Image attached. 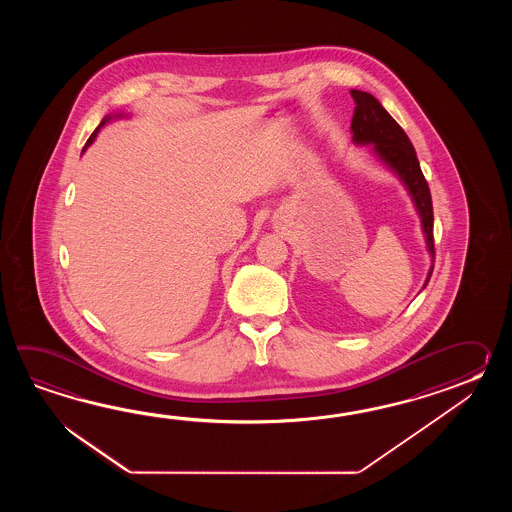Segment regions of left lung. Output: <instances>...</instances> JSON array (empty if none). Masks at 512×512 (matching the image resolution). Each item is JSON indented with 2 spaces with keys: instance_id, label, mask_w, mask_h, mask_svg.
I'll return each mask as SVG.
<instances>
[{
  "instance_id": "8db88e82",
  "label": "left lung",
  "mask_w": 512,
  "mask_h": 512,
  "mask_svg": "<svg viewBox=\"0 0 512 512\" xmlns=\"http://www.w3.org/2000/svg\"><path fill=\"white\" fill-rule=\"evenodd\" d=\"M351 97L355 100V111L351 119L353 141L357 144H371L373 153L397 174L408 194L414 199L415 208L421 218V227L425 232L426 247L432 256L426 287L434 271V208L430 188L417 161V153L403 128L382 108L377 98L359 89H351Z\"/></svg>"
}]
</instances>
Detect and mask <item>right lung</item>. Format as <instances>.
Here are the masks:
<instances>
[{"label":"right lung","mask_w":512,"mask_h":512,"mask_svg":"<svg viewBox=\"0 0 512 512\" xmlns=\"http://www.w3.org/2000/svg\"><path fill=\"white\" fill-rule=\"evenodd\" d=\"M117 117H120V115H117ZM111 119H113V117H106V119L100 122V126H98L97 130L93 131V133H91V137L87 139L86 146H84V150H86L87 146H89L91 142L95 141V137H97L98 130H100V128H102V126H104V124H106V122H109V120Z\"/></svg>","instance_id":"obj_1"}]
</instances>
